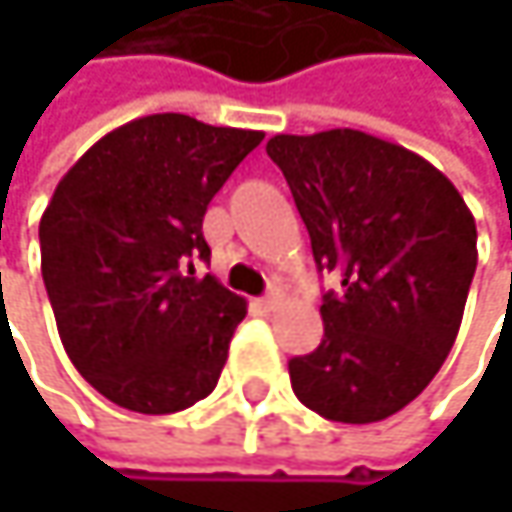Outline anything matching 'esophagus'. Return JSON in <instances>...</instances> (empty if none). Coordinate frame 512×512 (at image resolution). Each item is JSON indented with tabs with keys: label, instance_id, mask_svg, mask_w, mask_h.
I'll return each instance as SVG.
<instances>
[{
	"label": "esophagus",
	"instance_id": "34e87169",
	"mask_svg": "<svg viewBox=\"0 0 512 512\" xmlns=\"http://www.w3.org/2000/svg\"><path fill=\"white\" fill-rule=\"evenodd\" d=\"M257 308H260V311H275V308H278V296H275V293H269V296L257 299Z\"/></svg>",
	"mask_w": 512,
	"mask_h": 512
}]
</instances>
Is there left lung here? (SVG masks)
I'll return each mask as SVG.
<instances>
[{
    "instance_id": "1",
    "label": "left lung",
    "mask_w": 512,
    "mask_h": 512,
    "mask_svg": "<svg viewBox=\"0 0 512 512\" xmlns=\"http://www.w3.org/2000/svg\"><path fill=\"white\" fill-rule=\"evenodd\" d=\"M317 269L341 272L320 305L323 341L290 358L296 397L341 424L409 406L448 358L477 266L457 186L424 156L361 130L272 136Z\"/></svg>"
}]
</instances>
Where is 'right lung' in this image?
<instances>
[{
  "label": "right lung",
  "instance_id": "right-lung-1",
  "mask_svg": "<svg viewBox=\"0 0 512 512\" xmlns=\"http://www.w3.org/2000/svg\"><path fill=\"white\" fill-rule=\"evenodd\" d=\"M263 142L189 115L136 118L58 180L41 216V272L73 367L112 403L171 415L204 400L246 299L213 275L207 204Z\"/></svg>",
  "mask_w": 512,
  "mask_h": 512
}]
</instances>
